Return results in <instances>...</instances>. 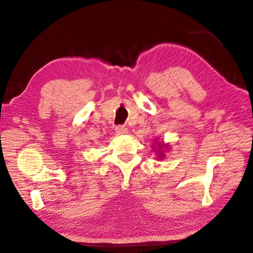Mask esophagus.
<instances>
[{
  "label": "esophagus",
  "mask_w": 253,
  "mask_h": 253,
  "mask_svg": "<svg viewBox=\"0 0 253 253\" xmlns=\"http://www.w3.org/2000/svg\"><path fill=\"white\" fill-rule=\"evenodd\" d=\"M116 133H117V135H126L128 133V129L125 126H119L116 127Z\"/></svg>",
  "instance_id": "1"
}]
</instances>
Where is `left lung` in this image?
<instances>
[{
    "instance_id": "8db88e82",
    "label": "left lung",
    "mask_w": 253,
    "mask_h": 253,
    "mask_svg": "<svg viewBox=\"0 0 253 253\" xmlns=\"http://www.w3.org/2000/svg\"><path fill=\"white\" fill-rule=\"evenodd\" d=\"M155 143L152 144L153 152L156 153L157 158L159 159H164L166 157V151H170L171 150V145L170 143H165L164 141H158V138H155Z\"/></svg>"
}]
</instances>
